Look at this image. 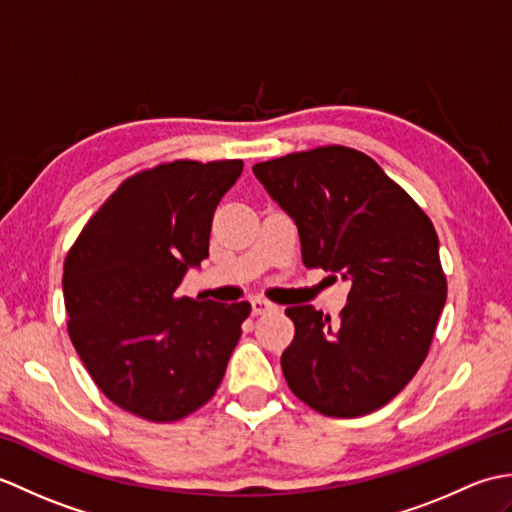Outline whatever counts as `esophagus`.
<instances>
[{
  "label": "esophagus",
  "mask_w": 512,
  "mask_h": 512,
  "mask_svg": "<svg viewBox=\"0 0 512 512\" xmlns=\"http://www.w3.org/2000/svg\"><path fill=\"white\" fill-rule=\"evenodd\" d=\"M250 306H253V314H266L270 310H275L273 303L266 301V299H259V297L250 301Z\"/></svg>",
  "instance_id": "34e87169"
}]
</instances>
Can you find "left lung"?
Listing matches in <instances>:
<instances>
[{
	"label": "left lung",
	"instance_id": "8db88e82",
	"mask_svg": "<svg viewBox=\"0 0 512 512\" xmlns=\"http://www.w3.org/2000/svg\"><path fill=\"white\" fill-rule=\"evenodd\" d=\"M257 180L299 228L301 257L350 281L339 321L290 306L281 354L299 400L332 418L372 413L429 354L447 301L438 233L411 195L363 151L330 145L257 162Z\"/></svg>",
	"mask_w": 512,
	"mask_h": 512
}]
</instances>
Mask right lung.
<instances>
[{
	"label": "right lung",
	"mask_w": 512,
	"mask_h": 512,
	"mask_svg": "<svg viewBox=\"0 0 512 512\" xmlns=\"http://www.w3.org/2000/svg\"><path fill=\"white\" fill-rule=\"evenodd\" d=\"M242 160H173L127 178L83 226L63 264L68 334L114 405L173 422L209 402L250 303L178 297L209 257L213 213Z\"/></svg>",
	"instance_id": "1"
}]
</instances>
